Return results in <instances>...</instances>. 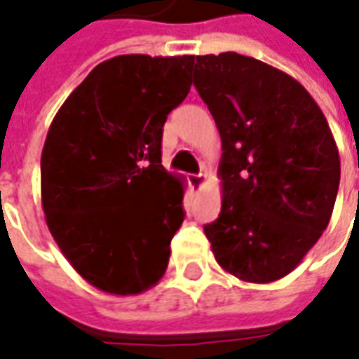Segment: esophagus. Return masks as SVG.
Returning a JSON list of instances; mask_svg holds the SVG:
<instances>
[{
  "instance_id": "esophagus-1",
  "label": "esophagus",
  "mask_w": 359,
  "mask_h": 359,
  "mask_svg": "<svg viewBox=\"0 0 359 359\" xmlns=\"http://www.w3.org/2000/svg\"><path fill=\"white\" fill-rule=\"evenodd\" d=\"M203 184H205V175H203V173H194V175L189 177V186L194 187V189H198V191L203 187Z\"/></svg>"
}]
</instances>
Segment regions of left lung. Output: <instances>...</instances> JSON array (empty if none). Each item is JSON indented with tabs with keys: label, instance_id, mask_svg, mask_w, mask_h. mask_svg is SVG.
I'll use <instances>...</instances> for the list:
<instances>
[{
	"label": "left lung",
	"instance_id": "1",
	"mask_svg": "<svg viewBox=\"0 0 359 359\" xmlns=\"http://www.w3.org/2000/svg\"><path fill=\"white\" fill-rule=\"evenodd\" d=\"M194 86L222 137V212L203 231L241 282L287 276L320 240L339 187V154L320 105L292 76L226 51L198 55Z\"/></svg>",
	"mask_w": 359,
	"mask_h": 359
}]
</instances>
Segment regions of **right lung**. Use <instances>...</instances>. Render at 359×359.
<instances>
[{
    "label": "right lung",
    "mask_w": 359,
    "mask_h": 359,
    "mask_svg": "<svg viewBox=\"0 0 359 359\" xmlns=\"http://www.w3.org/2000/svg\"><path fill=\"white\" fill-rule=\"evenodd\" d=\"M194 55H118L95 65L51 121L41 205L65 259L93 287L135 296L161 280L184 222V180L161 165L168 114Z\"/></svg>",
    "instance_id": "1"
}]
</instances>
